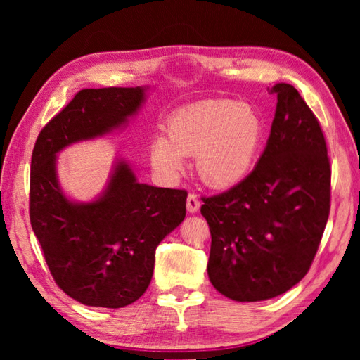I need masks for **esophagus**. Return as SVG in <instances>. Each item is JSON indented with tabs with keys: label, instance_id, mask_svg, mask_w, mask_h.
I'll return each mask as SVG.
<instances>
[{
	"label": "esophagus",
	"instance_id": "obj_1",
	"mask_svg": "<svg viewBox=\"0 0 360 360\" xmlns=\"http://www.w3.org/2000/svg\"><path fill=\"white\" fill-rule=\"evenodd\" d=\"M187 211L188 212H197L198 210H200V200H198V197L195 193H188V197H187Z\"/></svg>",
	"mask_w": 360,
	"mask_h": 360
}]
</instances>
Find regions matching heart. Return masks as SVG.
Returning a JSON list of instances; mask_svg holds the SVG:
<instances>
[{
  "label": "heart",
  "instance_id": "obj_1",
  "mask_svg": "<svg viewBox=\"0 0 360 360\" xmlns=\"http://www.w3.org/2000/svg\"><path fill=\"white\" fill-rule=\"evenodd\" d=\"M168 138L150 141V162L174 176L184 157L195 155V169L205 184L230 187L251 172L264 141V120L248 103L219 98L186 105L169 115Z\"/></svg>",
  "mask_w": 360,
  "mask_h": 360
}]
</instances>
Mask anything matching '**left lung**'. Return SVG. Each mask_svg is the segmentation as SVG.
<instances>
[{
	"label": "left lung",
	"mask_w": 360,
	"mask_h": 360,
	"mask_svg": "<svg viewBox=\"0 0 360 360\" xmlns=\"http://www.w3.org/2000/svg\"><path fill=\"white\" fill-rule=\"evenodd\" d=\"M257 165L230 191L203 198L211 230L208 276L235 302H262L307 275L330 211V163L321 125L290 84Z\"/></svg>",
	"instance_id": "left-lung-1"
}]
</instances>
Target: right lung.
Returning a JSON list of instances; mask_svg holds the SVG:
<instances>
[{
    "label": "right lung",
    "mask_w": 360,
    "mask_h": 360,
    "mask_svg": "<svg viewBox=\"0 0 360 360\" xmlns=\"http://www.w3.org/2000/svg\"><path fill=\"white\" fill-rule=\"evenodd\" d=\"M148 90H81L41 130L33 149L32 229L58 288L87 307L124 308L136 302L150 284L157 246L186 217V191L143 184L122 157L115 158L105 191L90 202L71 198L58 181L60 152L124 129Z\"/></svg>",
    "instance_id": "add662e5"
}]
</instances>
